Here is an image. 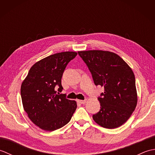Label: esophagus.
I'll list each match as a JSON object with an SVG mask.
<instances>
[{
  "instance_id": "34e87169",
  "label": "esophagus",
  "mask_w": 155,
  "mask_h": 155,
  "mask_svg": "<svg viewBox=\"0 0 155 155\" xmlns=\"http://www.w3.org/2000/svg\"><path fill=\"white\" fill-rule=\"evenodd\" d=\"M86 100H78V102L81 104H84L85 103H86Z\"/></svg>"
}]
</instances>
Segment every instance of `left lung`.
Masks as SVG:
<instances>
[{
    "mask_svg": "<svg viewBox=\"0 0 155 155\" xmlns=\"http://www.w3.org/2000/svg\"><path fill=\"white\" fill-rule=\"evenodd\" d=\"M78 53L87 65L95 85L104 89L98 98L101 109L93 115V120L110 129L121 126L130 118L137 104L132 69L114 52L93 50Z\"/></svg>",
    "mask_w": 155,
    "mask_h": 155,
    "instance_id": "1",
    "label": "left lung"
}]
</instances>
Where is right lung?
<instances>
[{"instance_id": "1", "label": "right lung", "mask_w": 155, "mask_h": 155, "mask_svg": "<svg viewBox=\"0 0 155 155\" xmlns=\"http://www.w3.org/2000/svg\"><path fill=\"white\" fill-rule=\"evenodd\" d=\"M77 53L62 52L36 62L23 81L21 94L28 118L42 130L53 131L67 124L76 110V101L66 98L61 78L68 63Z\"/></svg>"}]
</instances>
